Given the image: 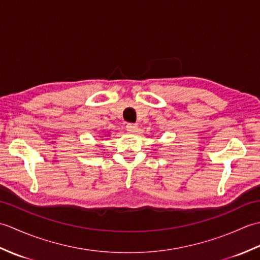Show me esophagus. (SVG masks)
<instances>
[{
    "mask_svg": "<svg viewBox=\"0 0 260 260\" xmlns=\"http://www.w3.org/2000/svg\"><path fill=\"white\" fill-rule=\"evenodd\" d=\"M126 129L128 132H132V133H134V132L137 131V125L136 124H132V123H128L126 125Z\"/></svg>",
    "mask_w": 260,
    "mask_h": 260,
    "instance_id": "esophagus-1",
    "label": "esophagus"
}]
</instances>
